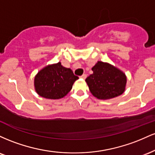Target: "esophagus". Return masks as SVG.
I'll use <instances>...</instances> for the list:
<instances>
[{
    "label": "esophagus",
    "instance_id": "34e87169",
    "mask_svg": "<svg viewBox=\"0 0 155 155\" xmlns=\"http://www.w3.org/2000/svg\"><path fill=\"white\" fill-rule=\"evenodd\" d=\"M80 78H81V79H85L87 78V74H83V75H81L80 76Z\"/></svg>",
    "mask_w": 155,
    "mask_h": 155
}]
</instances>
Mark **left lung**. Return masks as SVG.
Here are the masks:
<instances>
[{"mask_svg":"<svg viewBox=\"0 0 155 155\" xmlns=\"http://www.w3.org/2000/svg\"><path fill=\"white\" fill-rule=\"evenodd\" d=\"M93 74L85 79L91 93L101 100L122 95L125 90L127 77L122 71L111 64L97 61L92 68Z\"/></svg>","mask_w":155,"mask_h":155,"instance_id":"left-lung-1","label":"left lung"}]
</instances>
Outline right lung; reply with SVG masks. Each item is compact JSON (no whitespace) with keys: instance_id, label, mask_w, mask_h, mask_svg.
<instances>
[{"instance_id":"obj_1","label":"right lung","mask_w":155,"mask_h":155,"mask_svg":"<svg viewBox=\"0 0 155 155\" xmlns=\"http://www.w3.org/2000/svg\"><path fill=\"white\" fill-rule=\"evenodd\" d=\"M78 79L71 69L63 67L59 62L47 65L37 74L34 79L35 90L45 98L60 99L71 91Z\"/></svg>"}]
</instances>
